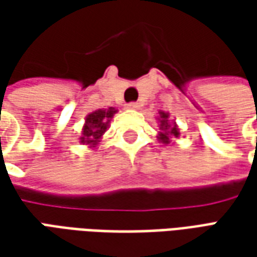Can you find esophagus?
Segmentation results:
<instances>
[{
    "instance_id": "34e87169",
    "label": "esophagus",
    "mask_w": 257,
    "mask_h": 257,
    "mask_svg": "<svg viewBox=\"0 0 257 257\" xmlns=\"http://www.w3.org/2000/svg\"><path fill=\"white\" fill-rule=\"evenodd\" d=\"M126 107L131 108V110H136V108H139V103H138V101H131V103L126 104Z\"/></svg>"
}]
</instances>
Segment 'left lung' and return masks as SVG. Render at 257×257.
<instances>
[{
	"instance_id": "left-lung-1",
	"label": "left lung",
	"mask_w": 257,
	"mask_h": 257,
	"mask_svg": "<svg viewBox=\"0 0 257 257\" xmlns=\"http://www.w3.org/2000/svg\"><path fill=\"white\" fill-rule=\"evenodd\" d=\"M160 118H161V128L164 132H160V140H161L162 143H165L168 145L169 143V138H178L179 136V131L176 128V125H169L168 122V114L167 112H160Z\"/></svg>"
}]
</instances>
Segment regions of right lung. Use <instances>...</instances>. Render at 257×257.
Returning <instances> with one entry per match:
<instances>
[{"label": "right lung", "instance_id": "1", "mask_svg": "<svg viewBox=\"0 0 257 257\" xmlns=\"http://www.w3.org/2000/svg\"><path fill=\"white\" fill-rule=\"evenodd\" d=\"M117 112L112 107L108 110H96L95 112L89 114L86 119H85V126L82 129V138H81V143H86V145H96L101 135L106 132L108 122L112 118V115Z\"/></svg>", "mask_w": 257, "mask_h": 257}]
</instances>
